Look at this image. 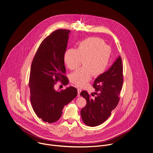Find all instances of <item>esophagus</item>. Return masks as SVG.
Segmentation results:
<instances>
[{"mask_svg":"<svg viewBox=\"0 0 153 153\" xmlns=\"http://www.w3.org/2000/svg\"><path fill=\"white\" fill-rule=\"evenodd\" d=\"M82 91V89L80 88H79V87H77V92H78V94L77 96L79 97L80 96V92Z\"/></svg>","mask_w":153,"mask_h":153,"instance_id":"1","label":"esophagus"}]
</instances>
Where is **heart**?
<instances>
[{
    "label": "heart",
    "mask_w": 153,
    "mask_h": 153,
    "mask_svg": "<svg viewBox=\"0 0 153 153\" xmlns=\"http://www.w3.org/2000/svg\"><path fill=\"white\" fill-rule=\"evenodd\" d=\"M111 55L110 47L104 44L98 37H90L82 41L77 49L70 48L64 54V62L70 70L78 68L83 60L84 66L70 75V80L82 86L91 79L93 75L98 76L106 69Z\"/></svg>",
    "instance_id": "heart-1"
}]
</instances>
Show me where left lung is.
<instances>
[{
	"label": "left lung",
	"instance_id": "obj_1",
	"mask_svg": "<svg viewBox=\"0 0 153 153\" xmlns=\"http://www.w3.org/2000/svg\"><path fill=\"white\" fill-rule=\"evenodd\" d=\"M123 82L122 62L119 56L108 70L94 80V99H91L86 91L80 93V96L86 100V106L80 111L85 124L90 126H98L111 116L119 102ZM92 96H94L93 93Z\"/></svg>",
	"mask_w": 153,
	"mask_h": 153
}]
</instances>
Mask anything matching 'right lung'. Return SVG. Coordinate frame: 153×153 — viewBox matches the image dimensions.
I'll return each instance as SVG.
<instances>
[{
  "label": "right lung",
  "instance_id": "add662e5",
  "mask_svg": "<svg viewBox=\"0 0 153 153\" xmlns=\"http://www.w3.org/2000/svg\"><path fill=\"white\" fill-rule=\"evenodd\" d=\"M70 30L53 31L40 43L33 60L30 79V100L33 110L43 121L53 123L61 117L64 106L77 95V89L70 86L58 91L54 85L69 81L65 76L64 54L66 51Z\"/></svg>",
  "mask_w": 153,
  "mask_h": 153
}]
</instances>
